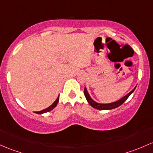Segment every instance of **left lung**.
<instances>
[{
	"label": "left lung",
	"instance_id": "left-lung-1",
	"mask_svg": "<svg viewBox=\"0 0 153 153\" xmlns=\"http://www.w3.org/2000/svg\"><path fill=\"white\" fill-rule=\"evenodd\" d=\"M137 87V86H136ZM135 88H134L133 90L129 92L128 94H127L126 95L124 96L123 97H122L121 99H120L119 100H117L116 102H111V103H108V104H101V103H98V102H95L94 100H93L91 99V97H90L89 94L88 93V91H87V89L86 88H84V95L85 97V98H86V100L88 101V103L90 104V105L91 107H93L95 109H97V110H112V109H115V108H117V107L120 106V105H122V104L124 102L126 101V100H127V99L128 98V97L134 91V90H135Z\"/></svg>",
	"mask_w": 153,
	"mask_h": 153
}]
</instances>
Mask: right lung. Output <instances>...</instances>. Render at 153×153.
<instances>
[{
  "label": "right lung",
  "instance_id": "add662e5",
  "mask_svg": "<svg viewBox=\"0 0 153 153\" xmlns=\"http://www.w3.org/2000/svg\"><path fill=\"white\" fill-rule=\"evenodd\" d=\"M59 96H58L57 99H56V100H55L54 102H53V103L52 104V105H51V106L48 107V108L44 109V110H41V111L36 112V113H37V114H43V113H45V112H48L51 111V110H53V109L54 108V107H56V105H57V104H58V102H59Z\"/></svg>",
  "mask_w": 153,
  "mask_h": 153
}]
</instances>
